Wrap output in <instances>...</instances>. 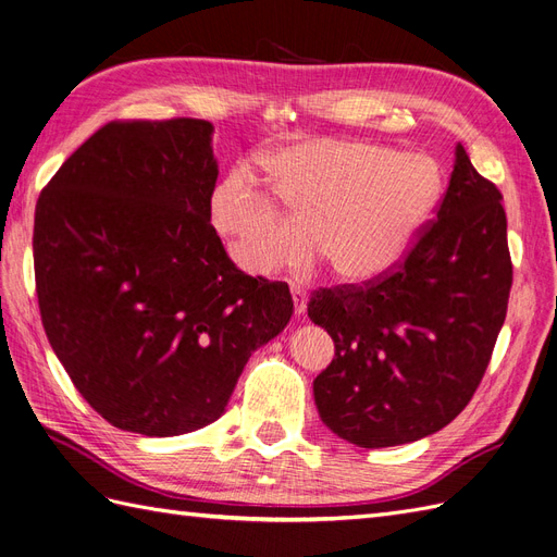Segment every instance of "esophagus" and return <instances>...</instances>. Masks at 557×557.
Here are the masks:
<instances>
[{"label": "esophagus", "instance_id": "obj_1", "mask_svg": "<svg viewBox=\"0 0 557 557\" xmlns=\"http://www.w3.org/2000/svg\"><path fill=\"white\" fill-rule=\"evenodd\" d=\"M292 296H294V310L296 314H305V308H308V294H305V289L300 284H292Z\"/></svg>", "mask_w": 557, "mask_h": 557}]
</instances>
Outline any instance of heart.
<instances>
[{
	"mask_svg": "<svg viewBox=\"0 0 557 557\" xmlns=\"http://www.w3.org/2000/svg\"><path fill=\"white\" fill-rule=\"evenodd\" d=\"M268 173L273 199L245 169L212 196L214 228L252 275L302 261L312 233L339 280H372L407 252L440 194L433 159L368 140H302L268 159Z\"/></svg>",
	"mask_w": 557,
	"mask_h": 557,
	"instance_id": "1",
	"label": "heart"
}]
</instances>
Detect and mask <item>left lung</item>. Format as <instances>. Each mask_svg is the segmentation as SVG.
<instances>
[{
	"label": "left lung",
	"mask_w": 557,
	"mask_h": 557,
	"mask_svg": "<svg viewBox=\"0 0 557 557\" xmlns=\"http://www.w3.org/2000/svg\"><path fill=\"white\" fill-rule=\"evenodd\" d=\"M499 189L456 146L437 218L386 273L319 289L308 317L335 343L319 417L363 448L417 442L468 407L507 317L513 265Z\"/></svg>",
	"instance_id": "left-lung-1"
}]
</instances>
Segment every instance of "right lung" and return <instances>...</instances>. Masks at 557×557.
Masks as SVG:
<instances>
[{"instance_id": "right-lung-1", "label": "right lung", "mask_w": 557, "mask_h": 557, "mask_svg": "<svg viewBox=\"0 0 557 557\" xmlns=\"http://www.w3.org/2000/svg\"><path fill=\"white\" fill-rule=\"evenodd\" d=\"M210 136L208 120H113L37 201L48 343L89 407L127 433L218 421L249 356L294 312L286 282L238 271L210 224Z\"/></svg>"}]
</instances>
